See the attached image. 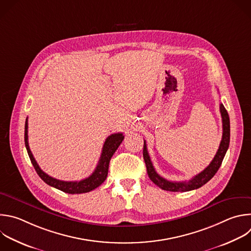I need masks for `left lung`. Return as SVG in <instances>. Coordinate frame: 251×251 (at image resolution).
Wrapping results in <instances>:
<instances>
[{
  "label": "left lung",
  "mask_w": 251,
  "mask_h": 251,
  "mask_svg": "<svg viewBox=\"0 0 251 251\" xmlns=\"http://www.w3.org/2000/svg\"><path fill=\"white\" fill-rule=\"evenodd\" d=\"M220 111L222 115V121H223V137L222 141L220 144V147L218 149V151L216 155L214 156L213 160L211 163L207 166V168L195 176L192 179L189 181H183V182H176V181H170L166 180L163 177L159 176L153 165L151 161L148 150H147V144L146 141H144V150H143V156L145 159L146 163V168H147V173L150 177V179L157 185L159 188L166 190V191H173V192H185V191H190L197 189L204 184H206L218 172L220 169V166L222 164V161L225 157V154L228 149L229 145V136H230V127H229V117L227 114V111L226 110L225 106L221 103L220 104Z\"/></svg>",
  "instance_id": "8db88e82"
}]
</instances>
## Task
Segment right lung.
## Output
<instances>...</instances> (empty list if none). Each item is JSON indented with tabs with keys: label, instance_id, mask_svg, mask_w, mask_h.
Returning a JSON list of instances; mask_svg holds the SVG:
<instances>
[{
	"label": "right lung",
	"instance_id": "obj_1",
	"mask_svg": "<svg viewBox=\"0 0 251 251\" xmlns=\"http://www.w3.org/2000/svg\"><path fill=\"white\" fill-rule=\"evenodd\" d=\"M27 118L25 120V148L27 151V153L29 155V158L31 160V163L33 168L35 169L37 175L39 177L48 185L57 188L65 193L69 194H80V193H87L90 192L97 187H99L100 184L104 182V180L107 177L108 174V166L109 161L115 152V151L118 149L120 144L122 143L124 136L122 133H115L108 136L104 142V145L102 147V151L100 158L99 160V164L96 168L95 172L87 178L79 180V181H63L56 178H53L49 176L47 174H45L37 164L35 158L33 157V154L31 153V151L28 146V136H27Z\"/></svg>",
	"mask_w": 251,
	"mask_h": 251
}]
</instances>
